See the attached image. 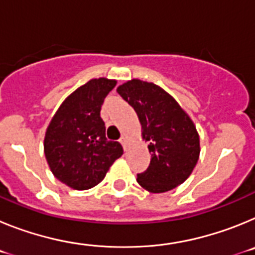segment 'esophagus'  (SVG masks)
<instances>
[{"mask_svg":"<svg viewBox=\"0 0 255 255\" xmlns=\"http://www.w3.org/2000/svg\"><path fill=\"white\" fill-rule=\"evenodd\" d=\"M120 143L123 144L124 149H128V145H129V139H128V136L123 135V136L120 138Z\"/></svg>","mask_w":255,"mask_h":255,"instance_id":"esophagus-1","label":"esophagus"}]
</instances>
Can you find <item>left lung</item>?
Wrapping results in <instances>:
<instances>
[{
  "label": "left lung",
  "instance_id": "1",
  "mask_svg": "<svg viewBox=\"0 0 255 255\" xmlns=\"http://www.w3.org/2000/svg\"><path fill=\"white\" fill-rule=\"evenodd\" d=\"M117 93L138 115L141 138L152 154L149 167L136 181L149 193L172 190L190 176L199 159L194 123L171 94L153 83L131 79L117 87Z\"/></svg>",
  "mask_w": 255,
  "mask_h": 255
}]
</instances>
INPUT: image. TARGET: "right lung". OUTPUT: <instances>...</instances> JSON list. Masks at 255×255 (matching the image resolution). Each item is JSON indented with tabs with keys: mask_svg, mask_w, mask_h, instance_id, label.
Wrapping results in <instances>:
<instances>
[{
	"mask_svg": "<svg viewBox=\"0 0 255 255\" xmlns=\"http://www.w3.org/2000/svg\"><path fill=\"white\" fill-rule=\"evenodd\" d=\"M107 78L92 79L61 103L44 135V154L57 180L75 190H87L105 179L123 155L119 141L107 140L101 107L116 85Z\"/></svg>",
	"mask_w": 255,
	"mask_h": 255,
	"instance_id": "1",
	"label": "right lung"
}]
</instances>
